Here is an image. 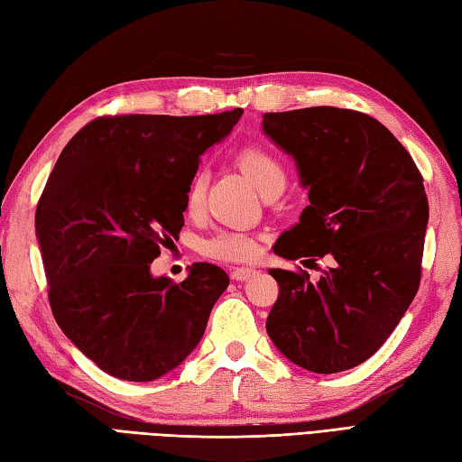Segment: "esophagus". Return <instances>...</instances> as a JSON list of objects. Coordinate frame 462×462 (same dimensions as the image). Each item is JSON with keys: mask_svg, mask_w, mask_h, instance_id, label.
<instances>
[{"mask_svg": "<svg viewBox=\"0 0 462 462\" xmlns=\"http://www.w3.org/2000/svg\"><path fill=\"white\" fill-rule=\"evenodd\" d=\"M256 270L254 268H235L233 272H231V278L235 280V282H246V280H251L253 276H256Z\"/></svg>", "mask_w": 462, "mask_h": 462, "instance_id": "obj_1", "label": "esophagus"}]
</instances>
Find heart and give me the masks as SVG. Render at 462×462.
Listing matches in <instances>:
<instances>
[{
    "label": "heart",
    "mask_w": 462,
    "mask_h": 462,
    "mask_svg": "<svg viewBox=\"0 0 462 462\" xmlns=\"http://www.w3.org/2000/svg\"><path fill=\"white\" fill-rule=\"evenodd\" d=\"M241 169L246 177L254 182L256 189L264 194L270 186L276 182H285V169L282 161L273 155L270 149L251 145L245 147L239 155ZM206 194V174L200 171L196 172L189 190H186V208L189 211H196L204 202ZM204 251L208 256L227 262H248L254 260L260 253V243L256 236L241 233V231H221L206 243Z\"/></svg>",
    "instance_id": "1"
}]
</instances>
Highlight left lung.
I'll list each match as a JSON object with an SVG mask.
<instances>
[{"mask_svg":"<svg viewBox=\"0 0 462 462\" xmlns=\"http://www.w3.org/2000/svg\"><path fill=\"white\" fill-rule=\"evenodd\" d=\"M262 132L295 161L309 190V206L273 253L334 258L317 283L307 272L270 270L280 295L268 336L307 371L352 369L384 344L420 288L430 216L423 179L402 143L364 112H266Z\"/></svg>","mask_w":462,"mask_h":462,"instance_id":"left-lung-1","label":"left lung"}]
</instances>
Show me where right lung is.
Returning a JSON list of instances; mask_svg holds the SVG:
<instances>
[{
  "instance_id": "1",
  "label": "right lung",
  "mask_w": 462,
  "mask_h": 462,
  "mask_svg": "<svg viewBox=\"0 0 462 462\" xmlns=\"http://www.w3.org/2000/svg\"><path fill=\"white\" fill-rule=\"evenodd\" d=\"M241 116L235 108L97 118L60 153L34 219L50 307L71 344L108 375L155 381L200 344L227 273L198 262L172 283L153 276L152 262L184 226L200 155Z\"/></svg>"
}]
</instances>
